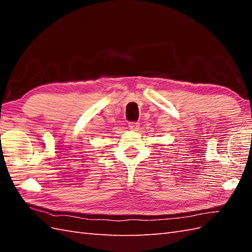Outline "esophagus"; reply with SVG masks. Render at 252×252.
Wrapping results in <instances>:
<instances>
[{
    "mask_svg": "<svg viewBox=\"0 0 252 252\" xmlns=\"http://www.w3.org/2000/svg\"><path fill=\"white\" fill-rule=\"evenodd\" d=\"M138 126H140V125H138L137 122H130L129 123V129L132 131H136L138 129Z\"/></svg>",
    "mask_w": 252,
    "mask_h": 252,
    "instance_id": "esophagus-1",
    "label": "esophagus"
}]
</instances>
